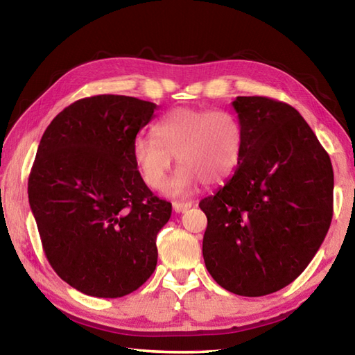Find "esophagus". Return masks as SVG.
<instances>
[{"label":"esophagus","instance_id":"esophagus-1","mask_svg":"<svg viewBox=\"0 0 355 355\" xmlns=\"http://www.w3.org/2000/svg\"><path fill=\"white\" fill-rule=\"evenodd\" d=\"M172 207H173V210H175L177 214H182V212H186L187 209L192 207V202L191 201H187V202H173Z\"/></svg>","mask_w":355,"mask_h":355}]
</instances>
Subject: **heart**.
Returning <instances> with one entry per match:
<instances>
[{"label": "heart", "mask_w": 355, "mask_h": 355, "mask_svg": "<svg viewBox=\"0 0 355 355\" xmlns=\"http://www.w3.org/2000/svg\"><path fill=\"white\" fill-rule=\"evenodd\" d=\"M244 130L229 111L177 108L163 116L153 135H139L132 143V158L150 189H162L172 168L180 166L168 192L183 197L200 182L206 186L224 183L241 163Z\"/></svg>", "instance_id": "1"}]
</instances>
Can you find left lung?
I'll list each match as a JSON object with an SVG mask.
<instances>
[{"label":"left lung","mask_w":355,"mask_h":355,"mask_svg":"<svg viewBox=\"0 0 355 355\" xmlns=\"http://www.w3.org/2000/svg\"><path fill=\"white\" fill-rule=\"evenodd\" d=\"M244 130L238 169L200 201L207 216L206 268L238 296L291 284L311 262L333 220L329 155L297 110L270 97L232 102Z\"/></svg>","instance_id":"obj_1"}]
</instances>
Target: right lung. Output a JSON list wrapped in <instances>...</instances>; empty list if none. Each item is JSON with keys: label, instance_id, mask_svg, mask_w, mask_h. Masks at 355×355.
I'll list each match as a JSON object with an SVG mask.
<instances>
[{"label": "right lung", "instance_id": "add662e5", "mask_svg": "<svg viewBox=\"0 0 355 355\" xmlns=\"http://www.w3.org/2000/svg\"><path fill=\"white\" fill-rule=\"evenodd\" d=\"M157 105L101 94L71 103L45 130L28 202L53 270L94 297H122L154 273L157 235L172 205L157 198L132 158Z\"/></svg>", "mask_w": 355, "mask_h": 355}]
</instances>
